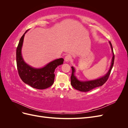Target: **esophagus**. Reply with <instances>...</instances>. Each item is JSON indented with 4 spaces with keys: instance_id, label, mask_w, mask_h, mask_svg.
<instances>
[{
    "instance_id": "1",
    "label": "esophagus",
    "mask_w": 128,
    "mask_h": 128,
    "mask_svg": "<svg viewBox=\"0 0 128 128\" xmlns=\"http://www.w3.org/2000/svg\"><path fill=\"white\" fill-rule=\"evenodd\" d=\"M70 58H71V57H70V56H69V55H67V56H65V58H64V61L65 62H68V61H69V60H70Z\"/></svg>"
}]
</instances>
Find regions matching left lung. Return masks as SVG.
I'll use <instances>...</instances> for the list:
<instances>
[{
	"label": "left lung",
	"instance_id": "obj_1",
	"mask_svg": "<svg viewBox=\"0 0 128 128\" xmlns=\"http://www.w3.org/2000/svg\"><path fill=\"white\" fill-rule=\"evenodd\" d=\"M109 43L110 45L112 53H113V57H112L110 66L108 72L105 75L102 76V77H100V78L94 80L83 81L77 79L76 76L75 75V69L74 67H72V74L71 76V85L74 88L80 91L88 92L96 88L102 86V85L107 80L108 77L110 76L112 69L113 68L114 61V54L113 52V47H112L110 42H109Z\"/></svg>",
	"mask_w": 128,
	"mask_h": 128
}]
</instances>
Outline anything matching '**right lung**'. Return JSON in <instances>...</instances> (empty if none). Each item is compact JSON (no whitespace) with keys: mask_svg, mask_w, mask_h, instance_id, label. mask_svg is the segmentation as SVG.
Listing matches in <instances>:
<instances>
[{"mask_svg":"<svg viewBox=\"0 0 128 128\" xmlns=\"http://www.w3.org/2000/svg\"><path fill=\"white\" fill-rule=\"evenodd\" d=\"M27 30L20 38L16 48V64L18 75L23 82L34 88L45 89L52 86L54 80V71L58 66L62 64L63 58L53 60L40 68H36L26 64L21 51L24 37Z\"/></svg>","mask_w":128,"mask_h":128,"instance_id":"obj_1","label":"right lung"}]
</instances>
